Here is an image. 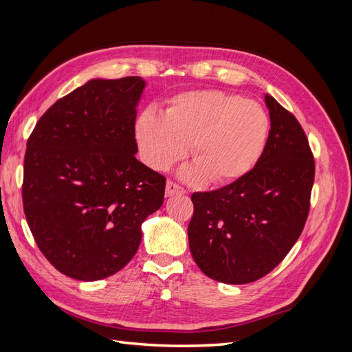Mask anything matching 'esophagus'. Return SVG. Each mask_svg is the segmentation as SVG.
Wrapping results in <instances>:
<instances>
[{
    "mask_svg": "<svg viewBox=\"0 0 352 352\" xmlns=\"http://www.w3.org/2000/svg\"><path fill=\"white\" fill-rule=\"evenodd\" d=\"M186 194V190L184 188H180L179 185H176L172 180H168L166 184V197H173V195H184Z\"/></svg>",
    "mask_w": 352,
    "mask_h": 352,
    "instance_id": "34e87169",
    "label": "esophagus"
}]
</instances>
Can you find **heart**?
Returning <instances> with one entry per match:
<instances>
[{"label": "heart", "mask_w": 352, "mask_h": 352, "mask_svg": "<svg viewBox=\"0 0 352 352\" xmlns=\"http://www.w3.org/2000/svg\"><path fill=\"white\" fill-rule=\"evenodd\" d=\"M270 132L263 105L217 89L188 91L173 97L164 116L145 110L136 122V141L144 162L157 172L182 158L188 145L194 164L182 176L192 182L208 177L229 184L258 163Z\"/></svg>", "instance_id": "obj_1"}]
</instances>
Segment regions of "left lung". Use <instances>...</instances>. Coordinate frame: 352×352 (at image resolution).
Returning a JSON list of instances; mask_svg holds the SVG:
<instances>
[{"label":"left lung","instance_id":"obj_1","mask_svg":"<svg viewBox=\"0 0 352 352\" xmlns=\"http://www.w3.org/2000/svg\"><path fill=\"white\" fill-rule=\"evenodd\" d=\"M265 150L250 173L211 192H195L189 250L201 272L229 285L270 273L300 238L310 210L314 160L295 117L269 94Z\"/></svg>","mask_w":352,"mask_h":352}]
</instances>
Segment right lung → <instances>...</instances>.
I'll return each mask as SVG.
<instances>
[{
    "mask_svg": "<svg viewBox=\"0 0 352 352\" xmlns=\"http://www.w3.org/2000/svg\"><path fill=\"white\" fill-rule=\"evenodd\" d=\"M140 76L91 79L45 111L25 154L23 208L41 252L63 274L94 282L132 260L166 179L135 154Z\"/></svg>",
    "mask_w": 352,
    "mask_h": 352,
    "instance_id": "right-lung-1",
    "label": "right lung"
}]
</instances>
